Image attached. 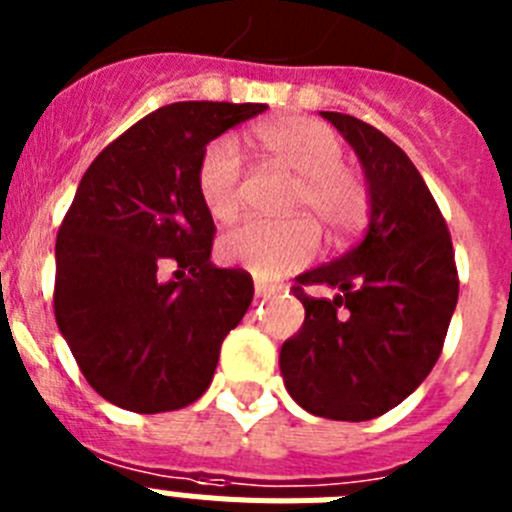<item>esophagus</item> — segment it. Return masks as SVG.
Segmentation results:
<instances>
[{
  "label": "esophagus",
  "mask_w": 512,
  "mask_h": 512,
  "mask_svg": "<svg viewBox=\"0 0 512 512\" xmlns=\"http://www.w3.org/2000/svg\"><path fill=\"white\" fill-rule=\"evenodd\" d=\"M253 292H256V297H271V295H277L279 287H277V284L256 282V287H253Z\"/></svg>",
  "instance_id": "esophagus-1"
}]
</instances>
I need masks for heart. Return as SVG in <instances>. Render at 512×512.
I'll use <instances>...</instances> for the list:
<instances>
[{"instance_id": "obj_1", "label": "heart", "mask_w": 512, "mask_h": 512, "mask_svg": "<svg viewBox=\"0 0 512 512\" xmlns=\"http://www.w3.org/2000/svg\"><path fill=\"white\" fill-rule=\"evenodd\" d=\"M256 140L271 164L297 176L289 212L318 220L330 238L354 235L369 217L372 197L364 176L343 164V143L328 125L310 117H284L256 128ZM243 153L233 135L210 140L197 164V192L215 220H228L243 200ZM225 264L241 266L253 277L279 279L310 264L320 251L318 225L309 217L284 223L246 220L217 243Z\"/></svg>"}]
</instances>
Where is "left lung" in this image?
Here are the masks:
<instances>
[{"label":"left lung","instance_id":"left-lung-1","mask_svg":"<svg viewBox=\"0 0 512 512\" xmlns=\"http://www.w3.org/2000/svg\"><path fill=\"white\" fill-rule=\"evenodd\" d=\"M320 115L359 156L372 210L351 251L295 279L305 323L284 341L279 369L307 413L359 423L397 408L431 374L459 274L446 220L408 153L369 122ZM305 286L337 295L312 298Z\"/></svg>","mask_w":512,"mask_h":512}]
</instances>
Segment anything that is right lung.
Listing matches in <instances>:
<instances>
[{
    "label": "right lung",
    "mask_w": 512,
    "mask_h": 512,
    "mask_svg": "<svg viewBox=\"0 0 512 512\" xmlns=\"http://www.w3.org/2000/svg\"><path fill=\"white\" fill-rule=\"evenodd\" d=\"M264 110L166 104L81 176L58 228L53 312L81 374L117 408L153 415L200 400L251 305V274L210 261L215 223L197 164L210 140ZM171 265L176 280L163 277Z\"/></svg>",
    "instance_id": "add662e5"
}]
</instances>
